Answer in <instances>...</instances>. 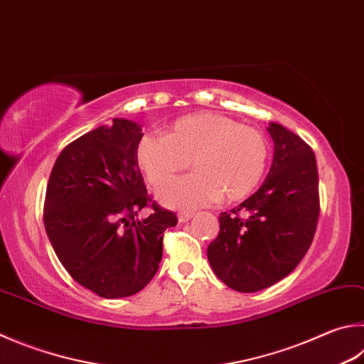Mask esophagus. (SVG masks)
<instances>
[{
  "label": "esophagus",
  "mask_w": 364,
  "mask_h": 364,
  "mask_svg": "<svg viewBox=\"0 0 364 364\" xmlns=\"http://www.w3.org/2000/svg\"><path fill=\"white\" fill-rule=\"evenodd\" d=\"M193 216H194V211H180V213H178V221L188 223Z\"/></svg>",
  "instance_id": "esophagus-1"
}]
</instances>
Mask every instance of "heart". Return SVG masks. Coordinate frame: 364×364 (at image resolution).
Wrapping results in <instances>:
<instances>
[{"label": "heart", "mask_w": 364, "mask_h": 364, "mask_svg": "<svg viewBox=\"0 0 364 364\" xmlns=\"http://www.w3.org/2000/svg\"><path fill=\"white\" fill-rule=\"evenodd\" d=\"M267 157L261 130L208 111L176 119L167 134L143 135L136 146V162L154 186L193 164L197 173L159 191V199L175 208L202 207L221 197L243 200L261 183Z\"/></svg>", "instance_id": "heart-1"}]
</instances>
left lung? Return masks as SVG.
I'll return each instance as SVG.
<instances>
[{
  "label": "left lung",
  "mask_w": 364,
  "mask_h": 364,
  "mask_svg": "<svg viewBox=\"0 0 364 364\" xmlns=\"http://www.w3.org/2000/svg\"><path fill=\"white\" fill-rule=\"evenodd\" d=\"M267 130L274 140L267 178L230 213L223 211L220 234L207 250L218 279L240 293L261 291L291 274L310 248L320 216L312 148L280 124L270 122Z\"/></svg>",
  "instance_id": "obj_1"
}]
</instances>
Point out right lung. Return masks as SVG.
<instances>
[{
  "label": "right lung",
  "instance_id": "add662e5",
  "mask_svg": "<svg viewBox=\"0 0 364 364\" xmlns=\"http://www.w3.org/2000/svg\"><path fill=\"white\" fill-rule=\"evenodd\" d=\"M141 125L114 117L76 138L57 157L44 200L55 255L79 285L100 297L136 294L156 275L173 211L148 196L136 162ZM144 206L151 215L135 220Z\"/></svg>",
  "mask_w": 364,
  "mask_h": 364
}]
</instances>
